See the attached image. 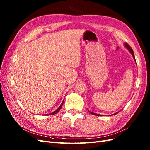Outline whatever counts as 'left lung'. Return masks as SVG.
Returning a JSON list of instances; mask_svg holds the SVG:
<instances>
[{
    "mask_svg": "<svg viewBox=\"0 0 150 150\" xmlns=\"http://www.w3.org/2000/svg\"><path fill=\"white\" fill-rule=\"evenodd\" d=\"M124 46H125V47H126V48H127L128 49V50L129 51V52L131 54V55L133 56V59H134L135 60V57H134V52H133V49H132V48H131L129 45L127 44V43H125V44H124ZM89 111V110H88ZM89 112L91 113V114H92L93 115H95V116H101V115H99V114H97V113H94V112H91V111H89ZM119 112H116V113H115V114H113L112 115H116L117 113H118Z\"/></svg>",
    "mask_w": 150,
    "mask_h": 150,
    "instance_id": "1",
    "label": "left lung"
}]
</instances>
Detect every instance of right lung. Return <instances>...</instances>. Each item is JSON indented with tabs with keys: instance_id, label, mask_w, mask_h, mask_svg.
<instances>
[{
	"instance_id": "obj_1",
	"label": "right lung",
	"mask_w": 150,
	"mask_h": 150,
	"mask_svg": "<svg viewBox=\"0 0 150 150\" xmlns=\"http://www.w3.org/2000/svg\"><path fill=\"white\" fill-rule=\"evenodd\" d=\"M63 103H64V101H62V103H61V104L60 105V106L59 107L57 110L55 111H54V112H51V113H49V114H46V115H44L45 116L46 115H47V116H49V115H55V114H56V113H57L59 111V110H61V107H62V104H63Z\"/></svg>"
}]
</instances>
